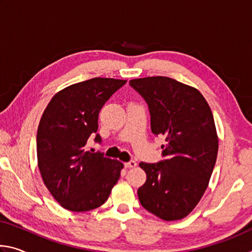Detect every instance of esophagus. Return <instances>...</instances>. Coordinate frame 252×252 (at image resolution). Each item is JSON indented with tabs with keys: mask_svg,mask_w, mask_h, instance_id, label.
I'll return each instance as SVG.
<instances>
[{
	"mask_svg": "<svg viewBox=\"0 0 252 252\" xmlns=\"http://www.w3.org/2000/svg\"><path fill=\"white\" fill-rule=\"evenodd\" d=\"M135 165H136V162L134 160H130L129 162H126L125 163L126 168H134Z\"/></svg>",
	"mask_w": 252,
	"mask_h": 252,
	"instance_id": "34e87169",
	"label": "esophagus"
}]
</instances>
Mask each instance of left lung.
Instances as JSON below:
<instances>
[{
  "label": "left lung",
  "mask_w": 252,
  "mask_h": 252,
  "mask_svg": "<svg viewBox=\"0 0 252 252\" xmlns=\"http://www.w3.org/2000/svg\"><path fill=\"white\" fill-rule=\"evenodd\" d=\"M147 102L151 130L164 135L157 163L141 162L147 181L139 188L140 203L159 218L187 217L206 191L218 153V136L210 106L197 89L167 76L131 80Z\"/></svg>",
  "instance_id": "obj_1"
}]
</instances>
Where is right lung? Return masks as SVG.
<instances>
[{
	"instance_id": "right-lung-1",
	"label": "right lung",
	"mask_w": 252,
	"mask_h": 252,
	"mask_svg": "<svg viewBox=\"0 0 252 252\" xmlns=\"http://www.w3.org/2000/svg\"><path fill=\"white\" fill-rule=\"evenodd\" d=\"M126 80L93 78L58 92L44 110L36 134L37 164L53 198L70 211H89L108 200L123 163L87 151L101 143L99 112Z\"/></svg>"
}]
</instances>
